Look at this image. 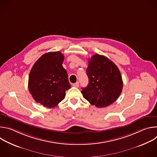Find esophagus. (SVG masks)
Masks as SVG:
<instances>
[{
  "label": "esophagus",
  "instance_id": "1",
  "mask_svg": "<svg viewBox=\"0 0 157 157\" xmlns=\"http://www.w3.org/2000/svg\"><path fill=\"white\" fill-rule=\"evenodd\" d=\"M73 86H74V87H79V82H76V83L73 84Z\"/></svg>",
  "mask_w": 157,
  "mask_h": 157
}]
</instances>
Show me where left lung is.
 Instances as JSON below:
<instances>
[{
  "label": "left lung",
  "instance_id": "1",
  "mask_svg": "<svg viewBox=\"0 0 157 157\" xmlns=\"http://www.w3.org/2000/svg\"><path fill=\"white\" fill-rule=\"evenodd\" d=\"M86 73L89 84L81 93L97 107H107L121 95L123 81L118 67L107 57L96 54L89 60Z\"/></svg>",
  "mask_w": 157,
  "mask_h": 157
}]
</instances>
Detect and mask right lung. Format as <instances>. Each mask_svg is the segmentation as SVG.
I'll use <instances>...</instances> for the list:
<instances>
[{
    "mask_svg": "<svg viewBox=\"0 0 157 157\" xmlns=\"http://www.w3.org/2000/svg\"><path fill=\"white\" fill-rule=\"evenodd\" d=\"M59 52L43 55L33 64L29 78V89L34 100L44 107L53 108L65 98L71 85L62 64Z\"/></svg>",
    "mask_w": 157,
    "mask_h": 157,
    "instance_id": "right-lung-1",
    "label": "right lung"
}]
</instances>
